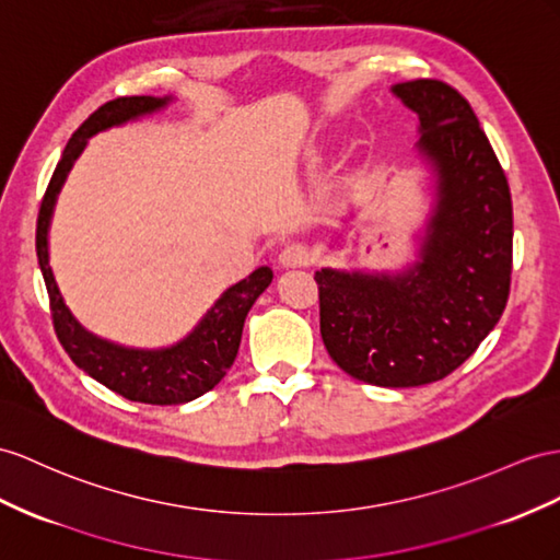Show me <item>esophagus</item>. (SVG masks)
Returning <instances> with one entry per match:
<instances>
[{"label": "esophagus", "mask_w": 560, "mask_h": 560, "mask_svg": "<svg viewBox=\"0 0 560 560\" xmlns=\"http://www.w3.org/2000/svg\"><path fill=\"white\" fill-rule=\"evenodd\" d=\"M310 260H312L310 248L303 246V243H289V246H283L279 253L281 267H305L310 265Z\"/></svg>", "instance_id": "34e87169"}]
</instances>
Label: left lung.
<instances>
[{
	"label": "left lung",
	"mask_w": 560,
	"mask_h": 560,
	"mask_svg": "<svg viewBox=\"0 0 560 560\" xmlns=\"http://www.w3.org/2000/svg\"><path fill=\"white\" fill-rule=\"evenodd\" d=\"M419 116V155L435 200L419 260L402 271L322 267L319 328L331 360L357 381L413 388L450 376L506 307L513 206L504 170L470 104L447 82H399Z\"/></svg>",
	"instance_id": "8db88e82"
}]
</instances>
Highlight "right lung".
<instances>
[{
    "mask_svg": "<svg viewBox=\"0 0 560 560\" xmlns=\"http://www.w3.org/2000/svg\"><path fill=\"white\" fill-rule=\"evenodd\" d=\"M172 102V96H120L96 108L84 120L75 135L70 137L59 165H56L47 194L42 198L37 218V260L42 277L47 283L51 319L56 336H59L63 350L68 352L84 374L106 385L108 390L118 393L132 402L143 405H184L206 395L218 385L229 369H232L241 346L243 322L257 298L265 293L271 283V269L257 267L253 275L214 300V305L206 312L194 331L170 348L139 350L118 346V342L98 338L88 331L68 310L66 300L56 285L54 271L49 267V224L61 186L70 167L88 147V139L108 127H118L143 116H153Z\"/></svg>",
    "mask_w": 560,
    "mask_h": 560,
    "instance_id": "right-lung-1",
    "label": "right lung"
}]
</instances>
